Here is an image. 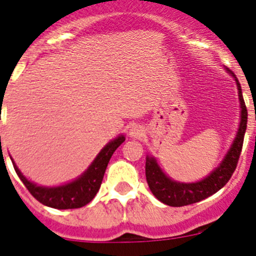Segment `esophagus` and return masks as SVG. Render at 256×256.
Wrapping results in <instances>:
<instances>
[{
  "label": "esophagus",
  "mask_w": 256,
  "mask_h": 256,
  "mask_svg": "<svg viewBox=\"0 0 256 256\" xmlns=\"http://www.w3.org/2000/svg\"><path fill=\"white\" fill-rule=\"evenodd\" d=\"M130 136L134 138H138L142 136V128L140 125H132L130 128Z\"/></svg>",
  "instance_id": "esophagus-1"
}]
</instances>
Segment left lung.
I'll list each match as a JSON object with an SVG mask.
<instances>
[{"label":"left lung","mask_w":256,"mask_h":256,"mask_svg":"<svg viewBox=\"0 0 256 256\" xmlns=\"http://www.w3.org/2000/svg\"><path fill=\"white\" fill-rule=\"evenodd\" d=\"M228 72L235 78L238 86V94H239L240 108V125L238 128L236 138L232 144L228 154L225 155L224 160L214 171L210 172L209 176L196 182H178V181L171 180L168 175H165L160 166L158 165L152 156H146V181L148 184L151 192L155 195L156 199L160 200L164 204L168 206H185V205L195 204L198 202L206 199L210 195L215 194L219 191L228 181L230 180L232 175L236 168L238 161H239L240 154H242V142H244L245 130H246L248 122V110L245 106L244 98L242 94V86L235 74L232 70L226 68Z\"/></svg>","instance_id":"1"}]
</instances>
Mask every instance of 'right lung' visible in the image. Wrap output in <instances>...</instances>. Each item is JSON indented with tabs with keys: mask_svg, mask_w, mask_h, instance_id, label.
Listing matches in <instances>:
<instances>
[{
	"mask_svg": "<svg viewBox=\"0 0 256 256\" xmlns=\"http://www.w3.org/2000/svg\"><path fill=\"white\" fill-rule=\"evenodd\" d=\"M125 141V136L120 135L115 140L110 141L102 150L98 152L95 160L92 161L88 170L71 182L65 184L61 186H54V188H46V186H38L36 184L27 180L21 171L18 170L14 162V168L16 174L27 190L31 192L32 196L38 200L41 204L46 206L54 208V209H78V208L85 206L86 204L91 202L98 194L102 182L104 175H105L106 168L110 161L111 156L115 152L116 148Z\"/></svg>",
	"mask_w": 256,
	"mask_h": 256,
	"instance_id": "obj_1",
	"label": "right lung"
}]
</instances>
